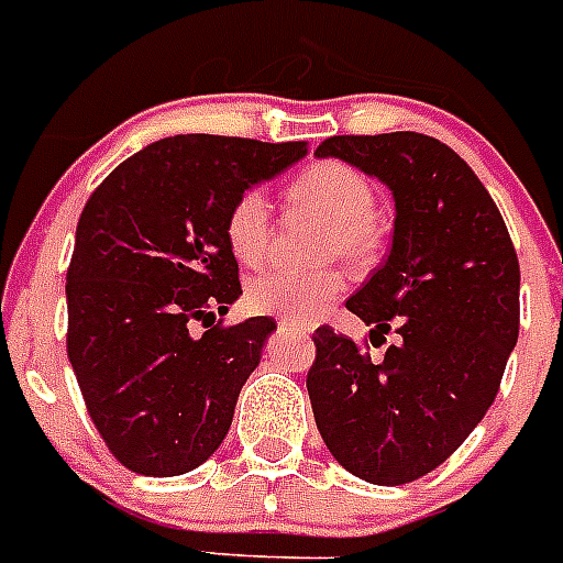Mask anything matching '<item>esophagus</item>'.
<instances>
[{
  "label": "esophagus",
  "instance_id": "esophagus-1",
  "mask_svg": "<svg viewBox=\"0 0 563 563\" xmlns=\"http://www.w3.org/2000/svg\"><path fill=\"white\" fill-rule=\"evenodd\" d=\"M280 329H291V332H306V325L295 323V320H280Z\"/></svg>",
  "mask_w": 563,
  "mask_h": 563
}]
</instances>
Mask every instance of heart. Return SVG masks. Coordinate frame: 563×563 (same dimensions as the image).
<instances>
[{"label":"heart","instance_id":"1","mask_svg":"<svg viewBox=\"0 0 563 563\" xmlns=\"http://www.w3.org/2000/svg\"><path fill=\"white\" fill-rule=\"evenodd\" d=\"M289 202L300 214H309L325 223V238L320 252L325 260H343L349 266L369 263L377 249V194L372 179L354 165L340 159H323L297 174L289 186ZM272 238V217L263 191L240 194L225 217V240L231 254L254 266L263 260ZM343 291V277L332 268L314 274H295L286 268L257 274L245 303L257 314H274L286 320H314L338 300Z\"/></svg>","mask_w":563,"mask_h":563}]
</instances>
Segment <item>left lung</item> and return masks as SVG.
Segmentation results:
<instances>
[{"mask_svg":"<svg viewBox=\"0 0 563 563\" xmlns=\"http://www.w3.org/2000/svg\"><path fill=\"white\" fill-rule=\"evenodd\" d=\"M318 157L377 177L395 200L389 257L346 300L398 346L372 363L329 325L306 389L343 470L380 486L441 466L481 423L518 343L521 268L498 206L450 145L415 131L329 136Z\"/></svg>","mask_w":563,"mask_h":563,"instance_id":"obj_1","label":"left lung"}]
</instances>
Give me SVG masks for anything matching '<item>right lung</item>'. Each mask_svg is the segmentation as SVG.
<instances>
[{
  "mask_svg": "<svg viewBox=\"0 0 563 563\" xmlns=\"http://www.w3.org/2000/svg\"><path fill=\"white\" fill-rule=\"evenodd\" d=\"M306 154V143L165 136L85 202L65 286L68 361L93 427L131 472H191L229 434L277 323H209L243 295L225 217ZM194 322L207 325L200 339Z\"/></svg>",
  "mask_w": 563,
  "mask_h": 563,
  "instance_id": "right-lung-1",
  "label": "right lung"
}]
</instances>
